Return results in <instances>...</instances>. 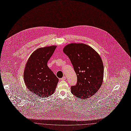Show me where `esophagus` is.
<instances>
[{"label": "esophagus", "mask_w": 131, "mask_h": 131, "mask_svg": "<svg viewBox=\"0 0 131 131\" xmlns=\"http://www.w3.org/2000/svg\"><path fill=\"white\" fill-rule=\"evenodd\" d=\"M66 79V76H63V77H62V78H61L60 80H61V81H64Z\"/></svg>", "instance_id": "34e87169"}]
</instances>
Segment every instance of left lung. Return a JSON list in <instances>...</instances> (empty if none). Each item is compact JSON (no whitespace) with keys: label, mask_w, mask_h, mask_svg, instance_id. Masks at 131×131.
<instances>
[{"label":"left lung","mask_w":131,"mask_h":131,"mask_svg":"<svg viewBox=\"0 0 131 131\" xmlns=\"http://www.w3.org/2000/svg\"><path fill=\"white\" fill-rule=\"evenodd\" d=\"M73 66L77 82L71 87V92L77 98L86 99L94 95L101 87L104 66L100 56L90 46L71 43L63 49Z\"/></svg>","instance_id":"obj_1"}]
</instances>
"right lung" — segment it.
<instances>
[{
	"label": "right lung",
	"mask_w": 131,
	"mask_h": 131,
	"mask_svg": "<svg viewBox=\"0 0 131 131\" xmlns=\"http://www.w3.org/2000/svg\"><path fill=\"white\" fill-rule=\"evenodd\" d=\"M56 47L52 45L36 49L26 64L24 73L25 85L38 96H49L56 88L58 78L47 66Z\"/></svg>",
	"instance_id": "add662e5"
}]
</instances>
